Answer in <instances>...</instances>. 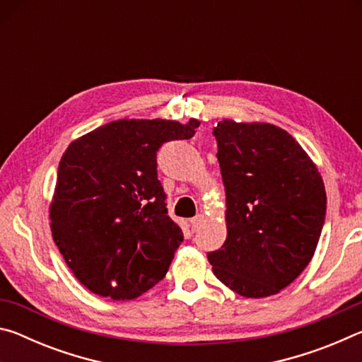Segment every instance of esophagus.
<instances>
[{
	"label": "esophagus",
	"instance_id": "34e87169",
	"mask_svg": "<svg viewBox=\"0 0 362 362\" xmlns=\"http://www.w3.org/2000/svg\"><path fill=\"white\" fill-rule=\"evenodd\" d=\"M201 222H203V216H201V214H199V216H196V217H193L192 220H189V225H192V230H193V231L198 230V226L201 225Z\"/></svg>",
	"mask_w": 362,
	"mask_h": 362
}]
</instances>
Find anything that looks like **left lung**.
I'll list each match as a JSON object with an SVG mask.
<instances>
[{"mask_svg": "<svg viewBox=\"0 0 362 362\" xmlns=\"http://www.w3.org/2000/svg\"><path fill=\"white\" fill-rule=\"evenodd\" d=\"M226 196V240L207 254L216 278L247 298L279 293L311 262L326 217L313 159L269 122L214 127Z\"/></svg>", "mask_w": 362, "mask_h": 362, "instance_id": "1", "label": "left lung"}]
</instances>
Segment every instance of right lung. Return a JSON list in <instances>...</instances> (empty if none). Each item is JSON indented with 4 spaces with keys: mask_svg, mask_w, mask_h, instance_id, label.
Segmentation results:
<instances>
[{
    "mask_svg": "<svg viewBox=\"0 0 362 362\" xmlns=\"http://www.w3.org/2000/svg\"><path fill=\"white\" fill-rule=\"evenodd\" d=\"M199 121L118 119L78 137L59 163L51 231L86 289L134 300L166 276L183 241L168 216L156 151L192 139Z\"/></svg>",
    "mask_w": 362,
    "mask_h": 362,
    "instance_id": "add662e5",
    "label": "right lung"
}]
</instances>
